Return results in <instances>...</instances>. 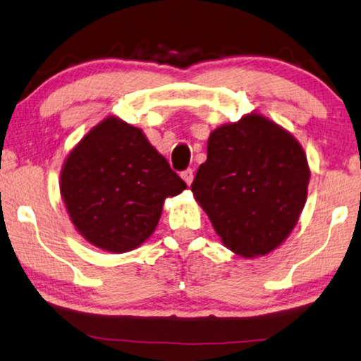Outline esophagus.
Here are the masks:
<instances>
[{
  "mask_svg": "<svg viewBox=\"0 0 361 361\" xmlns=\"http://www.w3.org/2000/svg\"><path fill=\"white\" fill-rule=\"evenodd\" d=\"M181 178L185 180V183H186L188 186H190L191 183H192V178H195V173H192L191 169H188V170H185V171H183V173H181Z\"/></svg>",
  "mask_w": 361,
  "mask_h": 361,
  "instance_id": "esophagus-1",
  "label": "esophagus"
}]
</instances>
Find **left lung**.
<instances>
[{
	"label": "left lung",
	"mask_w": 361,
	"mask_h": 361,
	"mask_svg": "<svg viewBox=\"0 0 361 361\" xmlns=\"http://www.w3.org/2000/svg\"><path fill=\"white\" fill-rule=\"evenodd\" d=\"M310 176L293 134L251 111L211 133L191 191L225 248L251 259L277 250L292 233Z\"/></svg>",
	"instance_id": "8db88e82"
}]
</instances>
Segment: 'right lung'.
<instances>
[{"label":"right lung","mask_w":361,"mask_h":361,"mask_svg":"<svg viewBox=\"0 0 361 361\" xmlns=\"http://www.w3.org/2000/svg\"><path fill=\"white\" fill-rule=\"evenodd\" d=\"M185 188L142 129L115 115L71 149L60 175V195L74 228L95 248L115 255L147 241L165 199Z\"/></svg>","instance_id":"1"}]
</instances>
